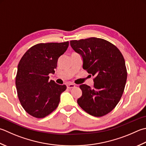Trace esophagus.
Returning a JSON list of instances; mask_svg holds the SVG:
<instances>
[{"label": "esophagus", "mask_w": 146, "mask_h": 146, "mask_svg": "<svg viewBox=\"0 0 146 146\" xmlns=\"http://www.w3.org/2000/svg\"><path fill=\"white\" fill-rule=\"evenodd\" d=\"M66 86H67L68 88L70 89V88H73L74 87H75V85H74L73 84H67Z\"/></svg>", "instance_id": "34e87169"}]
</instances>
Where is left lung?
Wrapping results in <instances>:
<instances>
[{
    "label": "left lung",
    "instance_id": "8db88e82",
    "mask_svg": "<svg viewBox=\"0 0 146 146\" xmlns=\"http://www.w3.org/2000/svg\"><path fill=\"white\" fill-rule=\"evenodd\" d=\"M71 47L83 59V68L94 76V87L82 84L78 105L89 115L100 117L111 112L120 100L127 72L123 56L115 45L91 37L71 40Z\"/></svg>",
    "mask_w": 146,
    "mask_h": 146
}]
</instances>
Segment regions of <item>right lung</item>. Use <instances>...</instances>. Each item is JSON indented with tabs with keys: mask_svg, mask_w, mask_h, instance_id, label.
Returning <instances> with one entry per match:
<instances>
[{
	"mask_svg": "<svg viewBox=\"0 0 146 146\" xmlns=\"http://www.w3.org/2000/svg\"><path fill=\"white\" fill-rule=\"evenodd\" d=\"M68 45V41L38 44L20 60L16 76L17 93L22 107L31 116L44 118L58 106L66 86L48 80V75L55 73L58 60Z\"/></svg>",
	"mask_w": 146,
	"mask_h": 146,
	"instance_id": "add662e5",
	"label": "right lung"
}]
</instances>
